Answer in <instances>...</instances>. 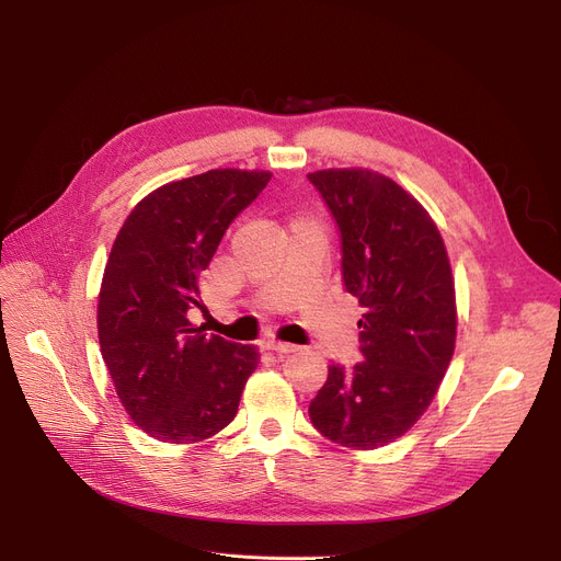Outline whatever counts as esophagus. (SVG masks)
<instances>
[{"mask_svg": "<svg viewBox=\"0 0 561 561\" xmlns=\"http://www.w3.org/2000/svg\"><path fill=\"white\" fill-rule=\"evenodd\" d=\"M263 350H271V352H277V355H290V352H296L298 347L290 345V343H282V341H263L261 343Z\"/></svg>", "mask_w": 561, "mask_h": 561, "instance_id": "obj_1", "label": "esophagus"}]
</instances>
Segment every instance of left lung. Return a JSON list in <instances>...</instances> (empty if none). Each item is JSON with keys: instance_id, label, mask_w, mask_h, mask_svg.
<instances>
[{"instance_id": "left-lung-1", "label": "left lung", "mask_w": 561, "mask_h": 561, "mask_svg": "<svg viewBox=\"0 0 561 561\" xmlns=\"http://www.w3.org/2000/svg\"><path fill=\"white\" fill-rule=\"evenodd\" d=\"M341 236L343 288L364 309L362 362L332 364L309 404L313 427L334 444H391L430 407L457 336L446 245L423 206L389 176L362 168L307 174Z\"/></svg>"}]
</instances>
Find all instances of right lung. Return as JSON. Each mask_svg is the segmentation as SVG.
<instances>
[{"mask_svg":"<svg viewBox=\"0 0 561 561\" xmlns=\"http://www.w3.org/2000/svg\"><path fill=\"white\" fill-rule=\"evenodd\" d=\"M271 172L209 170L136 204L104 268L98 332L102 359L131 421L165 444H195L239 411L259 352L193 328L199 275L227 227Z\"/></svg>","mask_w":561,"mask_h":561,"instance_id":"obj_1","label":"right lung"}]
</instances>
